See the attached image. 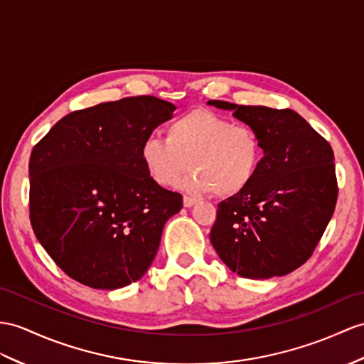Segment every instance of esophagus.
<instances>
[{
  "mask_svg": "<svg viewBox=\"0 0 364 364\" xmlns=\"http://www.w3.org/2000/svg\"><path fill=\"white\" fill-rule=\"evenodd\" d=\"M194 203H196V199H194V198H190V196H185L183 198V207L190 208V207L194 205Z\"/></svg>",
  "mask_w": 364,
  "mask_h": 364,
  "instance_id": "34e87169",
  "label": "esophagus"
}]
</instances>
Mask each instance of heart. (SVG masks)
Instances as JSON below:
<instances>
[{
	"mask_svg": "<svg viewBox=\"0 0 364 364\" xmlns=\"http://www.w3.org/2000/svg\"><path fill=\"white\" fill-rule=\"evenodd\" d=\"M165 134L166 139L146 137L139 149L148 177L161 187H173L191 168L183 190L236 196L253 182L262 164L258 131L207 109L174 119Z\"/></svg>",
	"mask_w": 364,
	"mask_h": 364,
	"instance_id": "obj_1",
	"label": "heart"
}]
</instances>
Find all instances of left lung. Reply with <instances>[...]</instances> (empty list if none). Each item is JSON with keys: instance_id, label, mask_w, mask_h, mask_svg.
<instances>
[{"instance_id": "1", "label": "left lung", "mask_w": 364, "mask_h": 364, "mask_svg": "<svg viewBox=\"0 0 364 364\" xmlns=\"http://www.w3.org/2000/svg\"><path fill=\"white\" fill-rule=\"evenodd\" d=\"M208 105L233 111V117L258 131L264 148L253 182L218 205L213 247L242 278L294 272L312 256L338 198L329 141L291 109L223 100Z\"/></svg>"}]
</instances>
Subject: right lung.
Wrapping results in <instances>:
<instances>
[{"instance_id":"1","label":"right lung","mask_w":364,"mask_h":364,"mask_svg":"<svg viewBox=\"0 0 364 364\" xmlns=\"http://www.w3.org/2000/svg\"><path fill=\"white\" fill-rule=\"evenodd\" d=\"M174 109L153 95L100 103L65 115L33 146L31 224L68 277L114 290L149 269L182 196L149 179L139 149Z\"/></svg>"}]
</instances>
